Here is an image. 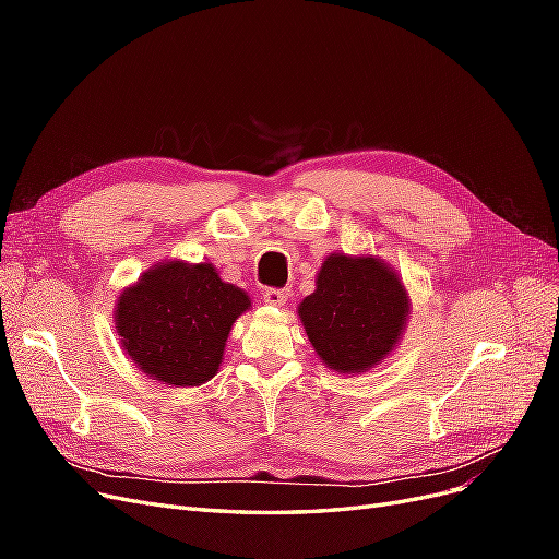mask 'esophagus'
<instances>
[{
	"label": "esophagus",
	"mask_w": 559,
	"mask_h": 559,
	"mask_svg": "<svg viewBox=\"0 0 559 559\" xmlns=\"http://www.w3.org/2000/svg\"><path fill=\"white\" fill-rule=\"evenodd\" d=\"M263 300L267 302V306L282 308L284 302L289 300V292H286V289H265V292H263Z\"/></svg>",
	"instance_id": "obj_1"
}]
</instances>
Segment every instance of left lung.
Instances as JSON below:
<instances>
[{"label": "left lung", "instance_id": "obj_1", "mask_svg": "<svg viewBox=\"0 0 559 559\" xmlns=\"http://www.w3.org/2000/svg\"><path fill=\"white\" fill-rule=\"evenodd\" d=\"M298 314L321 361L337 373H361L396 345L408 296L378 259L331 253Z\"/></svg>", "mask_w": 559, "mask_h": 559}]
</instances>
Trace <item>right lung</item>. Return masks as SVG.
Returning a JSON list of instances; mask_svg holds the SVG:
<instances>
[{
    "instance_id": "add662e5",
    "label": "right lung",
    "mask_w": 559,
    "mask_h": 559,
    "mask_svg": "<svg viewBox=\"0 0 559 559\" xmlns=\"http://www.w3.org/2000/svg\"><path fill=\"white\" fill-rule=\"evenodd\" d=\"M247 308L249 296L222 282L212 263L170 261L121 294L116 331L142 373L195 386L216 376L233 321Z\"/></svg>"
}]
</instances>
